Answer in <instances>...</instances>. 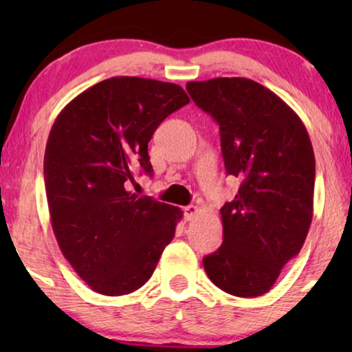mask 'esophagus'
<instances>
[{"label": "esophagus", "instance_id": "34e87169", "mask_svg": "<svg viewBox=\"0 0 352 352\" xmlns=\"http://www.w3.org/2000/svg\"><path fill=\"white\" fill-rule=\"evenodd\" d=\"M182 211H184V218L187 221H192L197 216V213H199V206H195V205L184 206V208H182Z\"/></svg>", "mask_w": 352, "mask_h": 352}]
</instances>
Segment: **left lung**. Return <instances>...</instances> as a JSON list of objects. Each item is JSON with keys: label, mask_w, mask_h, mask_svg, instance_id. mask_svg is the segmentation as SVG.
I'll return each instance as SVG.
<instances>
[{"label": "left lung", "mask_w": 352, "mask_h": 352, "mask_svg": "<svg viewBox=\"0 0 352 352\" xmlns=\"http://www.w3.org/2000/svg\"><path fill=\"white\" fill-rule=\"evenodd\" d=\"M197 107L219 124L226 173L240 179L221 208L223 245L204 258L206 276L234 296L271 290L305 243L312 221L316 158L300 117L248 78L189 81Z\"/></svg>", "instance_id": "obj_1"}]
</instances>
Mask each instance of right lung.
Instances as JSON below:
<instances>
[{
  "label": "right lung",
  "mask_w": 352,
  "mask_h": 352,
  "mask_svg": "<svg viewBox=\"0 0 352 352\" xmlns=\"http://www.w3.org/2000/svg\"><path fill=\"white\" fill-rule=\"evenodd\" d=\"M189 104L181 86L112 76L57 115L45 152L51 224L64 254L91 290L128 295L155 271L182 211L128 190L152 176L147 144L163 120Z\"/></svg>",
  "instance_id": "1"
}]
</instances>
